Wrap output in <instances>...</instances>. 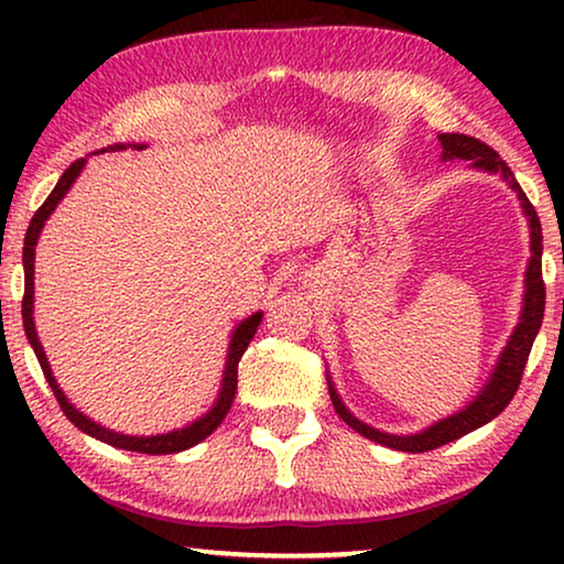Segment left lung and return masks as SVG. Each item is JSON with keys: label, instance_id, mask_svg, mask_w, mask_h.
<instances>
[{"label": "left lung", "instance_id": "left-lung-1", "mask_svg": "<svg viewBox=\"0 0 564 564\" xmlns=\"http://www.w3.org/2000/svg\"><path fill=\"white\" fill-rule=\"evenodd\" d=\"M442 141V161H469V166L477 169V172H488V174H498L508 187L516 192L519 197L521 210L529 220V264H527V274H523V303H521V315L519 323H516L513 334L508 336V341L500 351V357L492 367V372L488 377V382L482 384V390L469 400L465 408H459L457 413L446 415V419L431 423L423 431H415V434H388V431L372 429L367 426L365 421H359L349 408L344 405L341 395H338L334 382H330V375H326L328 380V392L330 400H334L336 413L341 415L344 423L357 431V434L367 436L369 442H377L382 446H390V449L398 452H429L436 449V446L449 444L454 438L469 434V431L485 426V423L496 419V415L503 413V408L511 403V398L516 395L521 384V375L523 367H527L529 351L534 346V338L542 328V318H544V282H542V223L536 218L534 205L529 203V197L523 195V189L516 182V176L503 159L498 156L490 145H485L477 141V138L469 135H459V133H442L438 135Z\"/></svg>", "mask_w": 564, "mask_h": 564}]
</instances>
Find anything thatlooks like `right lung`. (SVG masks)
<instances>
[{
    "label": "right lung",
    "instance_id": "1",
    "mask_svg": "<svg viewBox=\"0 0 564 564\" xmlns=\"http://www.w3.org/2000/svg\"><path fill=\"white\" fill-rule=\"evenodd\" d=\"M122 149H145V143H112L107 145V149H99L95 151V156L99 153H107V151H122ZM87 166V159H79L74 161L72 166L66 169L64 174H61V180L53 192L48 195V199L37 207V213L33 215V220H30L28 226V234H25V246H22V269H25V297H22V326H25V336L30 346H33L35 357H37V365H41L45 380H48L53 395H56L61 411L66 413V419L74 423L76 429L84 431V434L91 436V438H99V442L115 446V449H126V452H141V454H176V452H184L189 449V446H195L203 442L213 434L215 429L220 426V421L226 419L230 405H234V395H236V384H238V361H241L243 351L249 349L253 334H257L259 323H261V311H257L249 318H243L241 323H236L234 334H230V341H228V354H226V367H223V380H220V390H218V398H215V403L210 405V411L199 415L187 426L182 429H174V431H166V434H151V436H130V434H120V431L115 429H107L102 423L91 421L87 413H82L79 408H76L72 400L66 398V392L61 390V384L56 382V377L51 372V365H48V357H45L43 351V344L41 338H37V330H35V318H33V311H35V246H37V238H41V230L45 228V220L51 218L53 210H56L61 199L68 195V189L74 187V182L79 180L82 169Z\"/></svg>",
    "mask_w": 564,
    "mask_h": 564
}]
</instances>
